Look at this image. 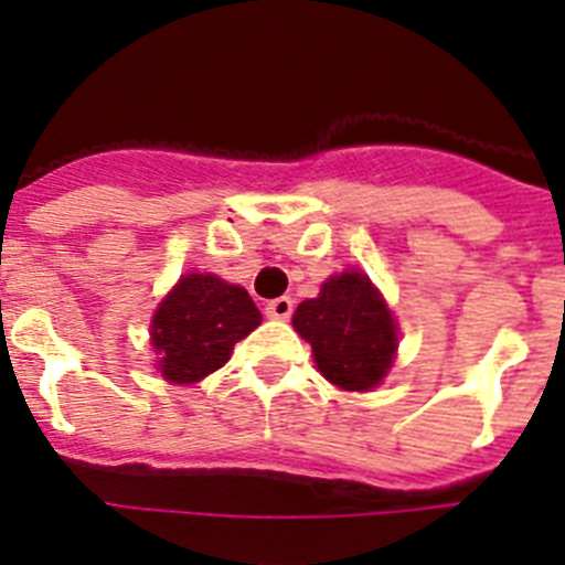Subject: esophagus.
I'll return each instance as SVG.
<instances>
[{
  "label": "esophagus",
  "mask_w": 565,
  "mask_h": 565,
  "mask_svg": "<svg viewBox=\"0 0 565 565\" xmlns=\"http://www.w3.org/2000/svg\"><path fill=\"white\" fill-rule=\"evenodd\" d=\"M264 312H267V318L287 320L289 315H292V298H287V295H281V298H273V301H267Z\"/></svg>",
  "instance_id": "obj_1"
}]
</instances>
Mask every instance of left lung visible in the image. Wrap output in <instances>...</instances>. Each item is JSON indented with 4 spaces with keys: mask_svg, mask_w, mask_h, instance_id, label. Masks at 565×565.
<instances>
[{
    "mask_svg": "<svg viewBox=\"0 0 565 565\" xmlns=\"http://www.w3.org/2000/svg\"><path fill=\"white\" fill-rule=\"evenodd\" d=\"M292 327L312 345L329 383L369 391L385 377L396 349V327L385 301L363 273H343L295 309Z\"/></svg>",
    "mask_w": 565,
    "mask_h": 565,
    "instance_id": "8db88e82",
    "label": "left lung"
}]
</instances>
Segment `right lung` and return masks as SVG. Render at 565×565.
<instances>
[{"label": "right lung", "instance_id": "add662e5", "mask_svg": "<svg viewBox=\"0 0 565 565\" xmlns=\"http://www.w3.org/2000/svg\"><path fill=\"white\" fill-rule=\"evenodd\" d=\"M262 323L247 289L216 276H185L160 303L151 323V343L160 354L162 377L196 383L222 369L233 345Z\"/></svg>", "mask_w": 565, "mask_h": 565}]
</instances>
